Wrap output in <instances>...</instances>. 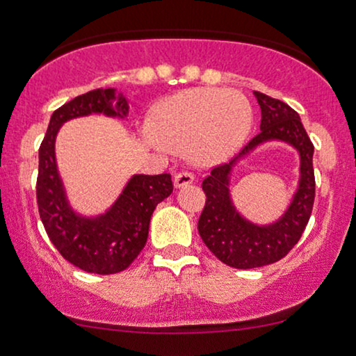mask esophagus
<instances>
[{"label": "esophagus", "instance_id": "34e87169", "mask_svg": "<svg viewBox=\"0 0 356 356\" xmlns=\"http://www.w3.org/2000/svg\"><path fill=\"white\" fill-rule=\"evenodd\" d=\"M194 182V175L191 172H179L174 175V187L175 189H181L184 186H189Z\"/></svg>", "mask_w": 356, "mask_h": 356}]
</instances>
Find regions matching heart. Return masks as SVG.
Segmentation results:
<instances>
[{"label": "heart", "mask_w": 356, "mask_h": 356, "mask_svg": "<svg viewBox=\"0 0 356 356\" xmlns=\"http://www.w3.org/2000/svg\"><path fill=\"white\" fill-rule=\"evenodd\" d=\"M252 125L251 104L238 90L191 88L161 100L149 118L159 145L189 155L201 165L227 161Z\"/></svg>", "instance_id": "heart-1"}]
</instances>
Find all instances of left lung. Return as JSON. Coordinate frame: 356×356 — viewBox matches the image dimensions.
I'll list each match as a JSON object with an SVG mask.
<instances>
[{"label": "left lung", "mask_w": 356, "mask_h": 356, "mask_svg": "<svg viewBox=\"0 0 356 356\" xmlns=\"http://www.w3.org/2000/svg\"><path fill=\"white\" fill-rule=\"evenodd\" d=\"M261 107V132L236 155L229 164L218 165L204 179L206 206L197 229L209 251L224 264L252 269L273 264L295 248L303 234L314 202V147L301 118L284 102L254 92ZM268 141H284L300 155L298 189L284 216L275 223L256 225L235 209L230 197V175L234 167L257 146Z\"/></svg>", "instance_id": "8db88e82"}]
</instances>
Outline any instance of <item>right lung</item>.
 Listing matches in <instances>:
<instances>
[{
	"label": "right lung",
	"mask_w": 356,
	"mask_h": 356,
	"mask_svg": "<svg viewBox=\"0 0 356 356\" xmlns=\"http://www.w3.org/2000/svg\"><path fill=\"white\" fill-rule=\"evenodd\" d=\"M92 113L125 118L129 102L117 88H97L53 112L40 145L36 202L48 238L68 263L87 273L113 275L140 254L152 212L172 194L174 186L169 174H136L104 214L83 216L73 209L56 165L55 140L65 122Z\"/></svg>",
	"instance_id": "1"
}]
</instances>
